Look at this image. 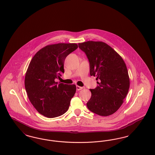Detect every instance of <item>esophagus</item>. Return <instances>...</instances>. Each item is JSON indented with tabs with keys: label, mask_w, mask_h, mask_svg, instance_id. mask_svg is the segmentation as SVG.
<instances>
[{
	"label": "esophagus",
	"mask_w": 155,
	"mask_h": 155,
	"mask_svg": "<svg viewBox=\"0 0 155 155\" xmlns=\"http://www.w3.org/2000/svg\"><path fill=\"white\" fill-rule=\"evenodd\" d=\"M76 88H77V91H80V90L83 89V87H81L77 85V86H76Z\"/></svg>",
	"instance_id": "obj_1"
}]
</instances>
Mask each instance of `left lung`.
I'll list each match as a JSON object with an SVG mask.
<instances>
[{
  "label": "left lung",
  "instance_id": "left-lung-1",
  "mask_svg": "<svg viewBox=\"0 0 155 155\" xmlns=\"http://www.w3.org/2000/svg\"><path fill=\"white\" fill-rule=\"evenodd\" d=\"M89 62L90 75L96 77L98 85L90 89L87 103L92 112L101 116L114 113L124 102L130 88V78L122 58L103 42L87 41L78 44Z\"/></svg>",
  "mask_w": 155,
  "mask_h": 155
}]
</instances>
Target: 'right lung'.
<instances>
[{"instance_id":"1","label":"right lung","mask_w":155,"mask_h":155,"mask_svg":"<svg viewBox=\"0 0 155 155\" xmlns=\"http://www.w3.org/2000/svg\"><path fill=\"white\" fill-rule=\"evenodd\" d=\"M77 48L76 44L49 45L37 52L30 62L25 88L31 103L45 117H59L69 108L75 85L59 84L54 80L64 73L65 59Z\"/></svg>"}]
</instances>
